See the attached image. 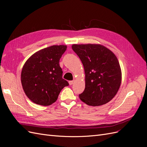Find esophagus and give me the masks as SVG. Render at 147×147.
Wrapping results in <instances>:
<instances>
[{
  "label": "esophagus",
  "instance_id": "obj_1",
  "mask_svg": "<svg viewBox=\"0 0 147 147\" xmlns=\"http://www.w3.org/2000/svg\"><path fill=\"white\" fill-rule=\"evenodd\" d=\"M74 82V81H69V83L70 85H72Z\"/></svg>",
  "mask_w": 147,
  "mask_h": 147
}]
</instances>
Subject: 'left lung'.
Here are the masks:
<instances>
[{
    "label": "left lung",
    "instance_id": "1",
    "mask_svg": "<svg viewBox=\"0 0 147 147\" xmlns=\"http://www.w3.org/2000/svg\"><path fill=\"white\" fill-rule=\"evenodd\" d=\"M72 50L84 67L85 88L80 99L91 106L108 103L121 83V70L114 53L100 44H74Z\"/></svg>",
    "mask_w": 147,
    "mask_h": 147
}]
</instances>
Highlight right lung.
I'll return each instance as SVG.
<instances>
[{
  "instance_id": "right-lung-1",
  "label": "right lung",
  "mask_w": 147,
  "mask_h": 147,
  "mask_svg": "<svg viewBox=\"0 0 147 147\" xmlns=\"http://www.w3.org/2000/svg\"><path fill=\"white\" fill-rule=\"evenodd\" d=\"M66 45H53L42 49L26 61L21 81L26 95L34 103L50 105L57 99L61 91L69 85L63 78L59 60Z\"/></svg>"
}]
</instances>
